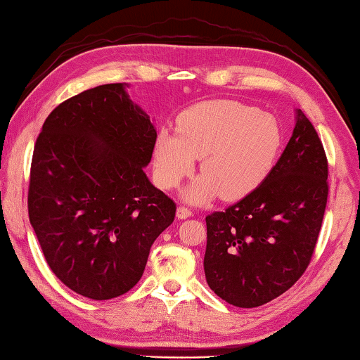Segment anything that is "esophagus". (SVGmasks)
I'll use <instances>...</instances> for the list:
<instances>
[{
    "instance_id": "1",
    "label": "esophagus",
    "mask_w": 360,
    "mask_h": 360,
    "mask_svg": "<svg viewBox=\"0 0 360 360\" xmlns=\"http://www.w3.org/2000/svg\"><path fill=\"white\" fill-rule=\"evenodd\" d=\"M191 216H193V212L188 208H186V206H179V208L176 210V217L178 219H187Z\"/></svg>"
}]
</instances>
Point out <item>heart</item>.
<instances>
[{
  "mask_svg": "<svg viewBox=\"0 0 360 360\" xmlns=\"http://www.w3.org/2000/svg\"><path fill=\"white\" fill-rule=\"evenodd\" d=\"M279 148L281 131L271 114L238 101L198 103L179 115L178 133H158L157 181L173 188L192 173L195 158H202L203 176L182 197L197 205L210 202L217 193L224 200H238L265 179Z\"/></svg>",
  "mask_w": 360,
  "mask_h": 360,
  "instance_id": "obj_1",
  "label": "heart"
}]
</instances>
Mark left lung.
Segmentation results:
<instances>
[{
    "instance_id": "1",
    "label": "left lung",
    "mask_w": 360,
    "mask_h": 360,
    "mask_svg": "<svg viewBox=\"0 0 360 360\" xmlns=\"http://www.w3.org/2000/svg\"><path fill=\"white\" fill-rule=\"evenodd\" d=\"M295 127L276 165L251 193L206 217V283L233 307L284 294L311 260L327 205V157L311 122Z\"/></svg>"
}]
</instances>
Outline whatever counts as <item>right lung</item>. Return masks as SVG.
Returning <instances> with one entry per match:
<instances>
[{"instance_id":"add662e5","label":"right lung","mask_w":360,"mask_h":360,"mask_svg":"<svg viewBox=\"0 0 360 360\" xmlns=\"http://www.w3.org/2000/svg\"><path fill=\"white\" fill-rule=\"evenodd\" d=\"M129 87L105 84L63 101L33 150L30 224L56 276L92 300L129 292L174 221V202L144 173L157 131Z\"/></svg>"}]
</instances>
